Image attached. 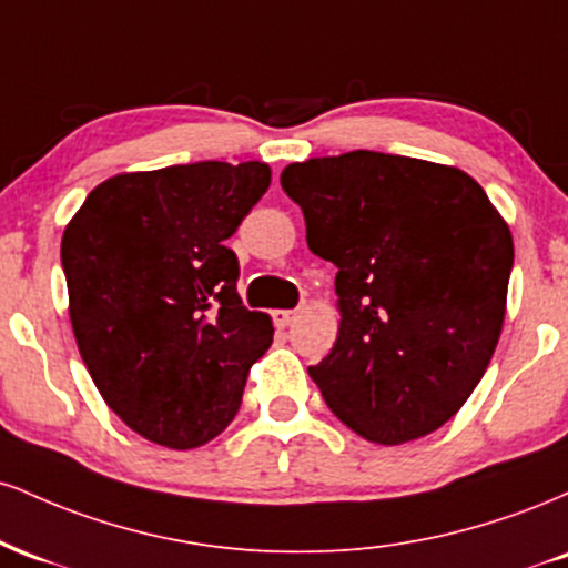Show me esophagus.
Here are the masks:
<instances>
[{
    "label": "esophagus",
    "instance_id": "esophagus-1",
    "mask_svg": "<svg viewBox=\"0 0 568 568\" xmlns=\"http://www.w3.org/2000/svg\"><path fill=\"white\" fill-rule=\"evenodd\" d=\"M275 325L277 328H288V325L293 323V317H296V310H275Z\"/></svg>",
    "mask_w": 568,
    "mask_h": 568
}]
</instances>
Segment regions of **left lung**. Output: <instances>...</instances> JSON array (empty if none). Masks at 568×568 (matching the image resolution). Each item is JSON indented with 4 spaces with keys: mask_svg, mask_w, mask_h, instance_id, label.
<instances>
[{
    "mask_svg": "<svg viewBox=\"0 0 568 568\" xmlns=\"http://www.w3.org/2000/svg\"><path fill=\"white\" fill-rule=\"evenodd\" d=\"M306 245L336 266L338 336L310 376L352 433L382 446L446 425L497 349L513 234L454 165L357 152L291 162Z\"/></svg>",
    "mask_w": 568,
    "mask_h": 568,
    "instance_id": "8db88e82",
    "label": "left lung"
}]
</instances>
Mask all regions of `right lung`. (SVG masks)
Returning a JSON list of instances; mask_svg holds the SVG:
<instances>
[{
    "label": "right lung",
    "instance_id": "right-lung-1",
    "mask_svg": "<svg viewBox=\"0 0 568 568\" xmlns=\"http://www.w3.org/2000/svg\"><path fill=\"white\" fill-rule=\"evenodd\" d=\"M266 162H192L98 184L61 240L77 347L106 406L186 452L224 433L272 317L237 293L226 240L270 189Z\"/></svg>",
    "mask_w": 568,
    "mask_h": 568
}]
</instances>
